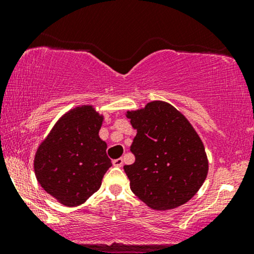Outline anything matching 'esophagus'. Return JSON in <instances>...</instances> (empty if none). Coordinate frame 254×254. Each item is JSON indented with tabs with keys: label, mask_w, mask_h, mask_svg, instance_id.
<instances>
[{
	"label": "esophagus",
	"mask_w": 254,
	"mask_h": 254,
	"mask_svg": "<svg viewBox=\"0 0 254 254\" xmlns=\"http://www.w3.org/2000/svg\"><path fill=\"white\" fill-rule=\"evenodd\" d=\"M112 164L115 167H122V166H123V159H122V157H119V159L113 160Z\"/></svg>",
	"instance_id": "1"
}]
</instances>
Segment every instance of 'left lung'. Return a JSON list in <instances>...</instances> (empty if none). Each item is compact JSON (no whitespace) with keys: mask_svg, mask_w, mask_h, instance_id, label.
I'll return each mask as SVG.
<instances>
[{"mask_svg":"<svg viewBox=\"0 0 254 254\" xmlns=\"http://www.w3.org/2000/svg\"><path fill=\"white\" fill-rule=\"evenodd\" d=\"M137 133L132 165L124 166L135 196L155 210H170L191 199L209 171L205 148L188 118L162 100L127 111Z\"/></svg>","mask_w":254,"mask_h":254,"instance_id":"8db88e82","label":"left lung"}]
</instances>
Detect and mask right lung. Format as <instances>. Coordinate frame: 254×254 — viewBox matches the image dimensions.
<instances>
[{
	"mask_svg": "<svg viewBox=\"0 0 254 254\" xmlns=\"http://www.w3.org/2000/svg\"><path fill=\"white\" fill-rule=\"evenodd\" d=\"M103 122L93 105H80L64 113L38 145L33 161L38 183L63 205L86 202L112 166L99 136Z\"/></svg>",
	"mask_w": 254,
	"mask_h": 254,
	"instance_id": "1",
	"label": "right lung"
}]
</instances>
